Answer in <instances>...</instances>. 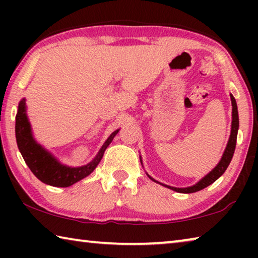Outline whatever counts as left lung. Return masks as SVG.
I'll list each match as a JSON object with an SVG mask.
<instances>
[{"instance_id": "obj_1", "label": "left lung", "mask_w": 258, "mask_h": 258, "mask_svg": "<svg viewBox=\"0 0 258 258\" xmlns=\"http://www.w3.org/2000/svg\"><path fill=\"white\" fill-rule=\"evenodd\" d=\"M230 98H231V103H232V123H231V133H230L228 145H226V148L223 152V156H222L221 160L218 161V164L215 166V167H214L212 171L207 174V175H205L202 180H199L197 183H196V184L191 186H186V187H175V186H169L167 184H163V183H160L158 181H156L155 178H152L149 174H147L150 180L159 183V184L168 187V189H171L173 191L180 192V194H194V192L200 191L205 189V187H207L208 185H211L212 183L215 182L218 177L223 175V173L226 171V168H228V166L231 163V159H232L233 157L235 143H237L238 130H239V115H238L237 102H235V99L232 94H230ZM140 160H141V164H142L141 157H140Z\"/></svg>"}]
</instances>
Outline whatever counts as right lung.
Here are the masks:
<instances>
[{
  "instance_id": "obj_1",
  "label": "right lung",
  "mask_w": 258,
  "mask_h": 258,
  "mask_svg": "<svg viewBox=\"0 0 258 258\" xmlns=\"http://www.w3.org/2000/svg\"><path fill=\"white\" fill-rule=\"evenodd\" d=\"M118 132L119 130H116L115 132L110 134V137L103 143L97 156L89 164L78 166V167H71V166L61 164L51 152L35 141L27 117V107H26L25 98L20 100L16 116L17 145H18L19 151L25 163L27 164L30 171L38 180L45 183V184L58 187L71 186L84 177L89 176L101 161L104 151Z\"/></svg>"
}]
</instances>
